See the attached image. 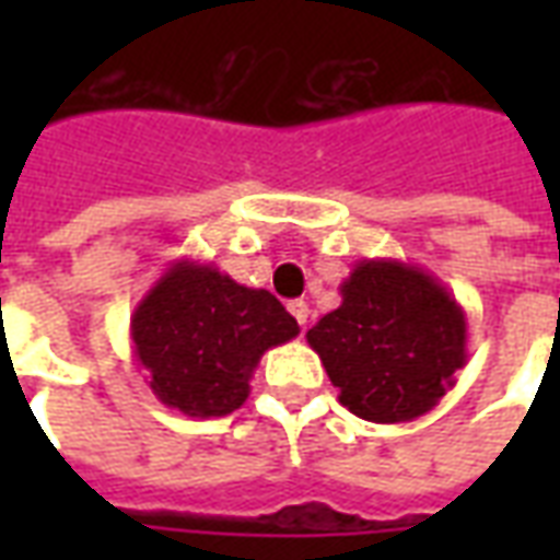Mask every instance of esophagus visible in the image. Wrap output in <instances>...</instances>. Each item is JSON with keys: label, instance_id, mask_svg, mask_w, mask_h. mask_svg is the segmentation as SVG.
Masks as SVG:
<instances>
[{"label": "esophagus", "instance_id": "1", "mask_svg": "<svg viewBox=\"0 0 560 560\" xmlns=\"http://www.w3.org/2000/svg\"><path fill=\"white\" fill-rule=\"evenodd\" d=\"M288 308H291V315L296 317L300 327L308 324V315H312V312H308V303H305V300H293V303H288Z\"/></svg>", "mask_w": 560, "mask_h": 560}]
</instances>
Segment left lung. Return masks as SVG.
<instances>
[{
	"label": "left lung",
	"mask_w": 560,
	"mask_h": 560,
	"mask_svg": "<svg viewBox=\"0 0 560 560\" xmlns=\"http://www.w3.org/2000/svg\"><path fill=\"white\" fill-rule=\"evenodd\" d=\"M341 305L305 332L360 420L411 422L456 387L468 317L432 272L393 257L353 264Z\"/></svg>",
	"instance_id": "8db88e82"
}]
</instances>
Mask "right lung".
Wrapping results in <instances>:
<instances>
[{
  "instance_id": "obj_1",
  "label": "right lung",
  "mask_w": 560,
  "mask_h": 560,
  "mask_svg": "<svg viewBox=\"0 0 560 560\" xmlns=\"http://www.w3.org/2000/svg\"><path fill=\"white\" fill-rule=\"evenodd\" d=\"M296 336V320L272 293L191 257L173 260L131 315L147 387L197 420L243 408L260 357Z\"/></svg>"
}]
</instances>
